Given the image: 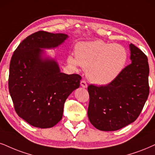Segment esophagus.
Masks as SVG:
<instances>
[{
	"label": "esophagus",
	"mask_w": 155,
	"mask_h": 155,
	"mask_svg": "<svg viewBox=\"0 0 155 155\" xmlns=\"http://www.w3.org/2000/svg\"><path fill=\"white\" fill-rule=\"evenodd\" d=\"M81 85L83 87H84V88H86V87H87V84L86 83V82L84 81H82L81 82Z\"/></svg>",
	"instance_id": "34e87169"
}]
</instances>
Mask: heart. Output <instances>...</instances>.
<instances>
[{"mask_svg": "<svg viewBox=\"0 0 155 155\" xmlns=\"http://www.w3.org/2000/svg\"><path fill=\"white\" fill-rule=\"evenodd\" d=\"M127 57L123 46L95 40L78 44L75 56H69L68 62L74 69L79 66L85 69L90 81L102 85L110 83L119 75Z\"/></svg>", "mask_w": 155, "mask_h": 155, "instance_id": "obj_1", "label": "heart"}]
</instances>
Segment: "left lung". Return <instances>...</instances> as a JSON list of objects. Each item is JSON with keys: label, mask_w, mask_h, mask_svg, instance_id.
<instances>
[{"label": "left lung", "mask_w": 155, "mask_h": 155, "mask_svg": "<svg viewBox=\"0 0 155 155\" xmlns=\"http://www.w3.org/2000/svg\"><path fill=\"white\" fill-rule=\"evenodd\" d=\"M131 64L105 86L87 87V116L97 129L112 131L127 127L138 118L147 100L148 59L133 44L129 45Z\"/></svg>", "instance_id": "1"}]
</instances>
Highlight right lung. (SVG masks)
<instances>
[{
  "label": "right lung",
  "instance_id": "right-lung-1",
  "mask_svg": "<svg viewBox=\"0 0 155 155\" xmlns=\"http://www.w3.org/2000/svg\"><path fill=\"white\" fill-rule=\"evenodd\" d=\"M68 35L39 31L22 41L13 52L8 89L18 116L34 127H53L62 119L64 104L82 79L60 72L45 49L62 45Z\"/></svg>",
  "mask_w": 155,
  "mask_h": 155
}]
</instances>
